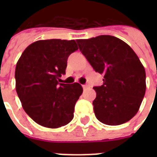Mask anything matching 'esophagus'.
Listing matches in <instances>:
<instances>
[{"instance_id": "obj_1", "label": "esophagus", "mask_w": 157, "mask_h": 157, "mask_svg": "<svg viewBox=\"0 0 157 157\" xmlns=\"http://www.w3.org/2000/svg\"><path fill=\"white\" fill-rule=\"evenodd\" d=\"M82 87H83L84 90H86V89L90 88V86L89 84H86V85H83V86H82Z\"/></svg>"}]
</instances>
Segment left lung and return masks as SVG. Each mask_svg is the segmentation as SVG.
<instances>
[{"mask_svg":"<svg viewBox=\"0 0 157 157\" xmlns=\"http://www.w3.org/2000/svg\"><path fill=\"white\" fill-rule=\"evenodd\" d=\"M81 52L94 71L103 75V84L94 87L97 119L108 125L129 121L137 114L146 92V71L134 50L112 36L77 40Z\"/></svg>","mask_w":157,"mask_h":157,"instance_id":"1","label":"left lung"}]
</instances>
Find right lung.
I'll list each match as a JSON object with an SVG mask.
<instances>
[{"instance_id":"1","label":"right lung","mask_w":157,"mask_h":157,"mask_svg":"<svg viewBox=\"0 0 157 157\" xmlns=\"http://www.w3.org/2000/svg\"><path fill=\"white\" fill-rule=\"evenodd\" d=\"M78 50L76 40L50 39L28 45L16 64L15 89L26 113L37 124L56 129L74 117L83 92L79 83H59L67 58Z\"/></svg>"}]
</instances>
